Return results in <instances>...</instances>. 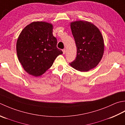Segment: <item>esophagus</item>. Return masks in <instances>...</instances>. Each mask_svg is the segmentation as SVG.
<instances>
[{"mask_svg": "<svg viewBox=\"0 0 125 125\" xmlns=\"http://www.w3.org/2000/svg\"><path fill=\"white\" fill-rule=\"evenodd\" d=\"M62 52H63V54H65V53H66V49H63V50H62Z\"/></svg>", "mask_w": 125, "mask_h": 125, "instance_id": "obj_1", "label": "esophagus"}]
</instances>
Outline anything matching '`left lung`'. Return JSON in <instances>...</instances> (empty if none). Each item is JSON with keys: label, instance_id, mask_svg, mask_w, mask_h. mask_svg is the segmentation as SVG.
I'll return each instance as SVG.
<instances>
[{"label": "left lung", "instance_id": "left-lung-1", "mask_svg": "<svg viewBox=\"0 0 125 125\" xmlns=\"http://www.w3.org/2000/svg\"><path fill=\"white\" fill-rule=\"evenodd\" d=\"M71 28L77 54L70 65L81 72L94 68L100 62L104 51V39L100 31L95 25L86 21L73 22Z\"/></svg>", "mask_w": 125, "mask_h": 125}]
</instances>
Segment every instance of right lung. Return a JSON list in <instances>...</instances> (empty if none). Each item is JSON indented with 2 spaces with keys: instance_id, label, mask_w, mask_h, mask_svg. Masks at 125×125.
<instances>
[{
  "instance_id": "obj_1",
  "label": "right lung",
  "mask_w": 125,
  "mask_h": 125,
  "mask_svg": "<svg viewBox=\"0 0 125 125\" xmlns=\"http://www.w3.org/2000/svg\"><path fill=\"white\" fill-rule=\"evenodd\" d=\"M52 24L33 22L22 30L17 42V52L24 69L38 77L51 67L62 51L57 47V39L52 33Z\"/></svg>"
}]
</instances>
